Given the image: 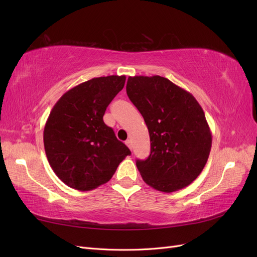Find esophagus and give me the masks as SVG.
<instances>
[{
    "instance_id": "obj_1",
    "label": "esophagus",
    "mask_w": 257,
    "mask_h": 257,
    "mask_svg": "<svg viewBox=\"0 0 257 257\" xmlns=\"http://www.w3.org/2000/svg\"><path fill=\"white\" fill-rule=\"evenodd\" d=\"M125 145L132 150V141H131V139H127V141L125 142Z\"/></svg>"
}]
</instances>
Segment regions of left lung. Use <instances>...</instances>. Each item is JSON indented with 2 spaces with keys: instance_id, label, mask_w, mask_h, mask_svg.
<instances>
[{
  "instance_id": "left-lung-1",
  "label": "left lung",
  "mask_w": 257,
  "mask_h": 257,
  "mask_svg": "<svg viewBox=\"0 0 257 257\" xmlns=\"http://www.w3.org/2000/svg\"><path fill=\"white\" fill-rule=\"evenodd\" d=\"M126 93L150 135V155L136 162L144 181L165 193L191 184L204 169L212 144L196 98L158 75L128 77Z\"/></svg>"
}]
</instances>
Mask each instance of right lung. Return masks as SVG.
<instances>
[{"label":"right lung","mask_w":257,"mask_h":257,"mask_svg":"<svg viewBox=\"0 0 257 257\" xmlns=\"http://www.w3.org/2000/svg\"><path fill=\"white\" fill-rule=\"evenodd\" d=\"M125 79L112 75L82 82L64 93L50 111L44 128L45 151L54 174L69 188L96 189L131 154L103 120Z\"/></svg>","instance_id":"right-lung-1"}]
</instances>
